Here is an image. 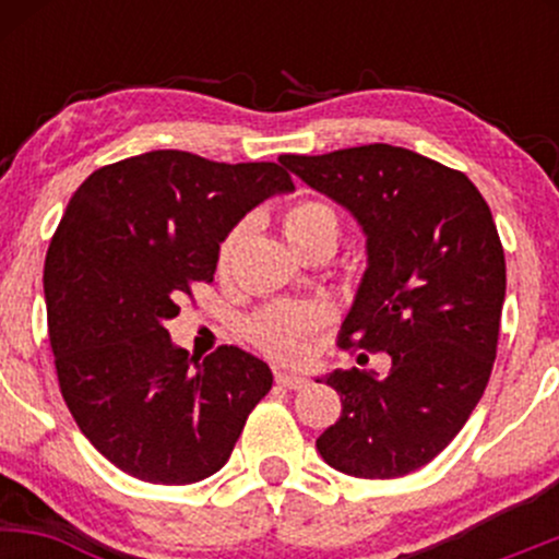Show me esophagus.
Listing matches in <instances>:
<instances>
[{
  "mask_svg": "<svg viewBox=\"0 0 559 559\" xmlns=\"http://www.w3.org/2000/svg\"><path fill=\"white\" fill-rule=\"evenodd\" d=\"M275 383L288 389V391H299V389L307 386V378L297 376V373H275Z\"/></svg>",
  "mask_w": 559,
  "mask_h": 559,
  "instance_id": "34e87169",
  "label": "esophagus"
}]
</instances>
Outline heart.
<instances>
[{"label": "heart", "instance_id": "heart-1", "mask_svg": "<svg viewBox=\"0 0 559 559\" xmlns=\"http://www.w3.org/2000/svg\"><path fill=\"white\" fill-rule=\"evenodd\" d=\"M281 228L294 249L301 243L318 239V236H333L338 239V217L329 204L318 202V199H297V202L286 204L281 213ZM243 228L234 226L223 236L221 247H217V271L226 273L234 260L236 247H239ZM329 323V312L318 305H307V301H273V305L262 307L247 320V338L265 352L267 357L278 362H299L305 360L310 352L312 338L318 331Z\"/></svg>", "mask_w": 559, "mask_h": 559}]
</instances>
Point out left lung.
<instances>
[{
  "instance_id": "8db88e82",
  "label": "left lung",
  "mask_w": 559,
  "mask_h": 559,
  "mask_svg": "<svg viewBox=\"0 0 559 559\" xmlns=\"http://www.w3.org/2000/svg\"><path fill=\"white\" fill-rule=\"evenodd\" d=\"M278 159L368 236V271L338 346L391 357L386 376H325L342 415L318 452L349 476L402 478L460 433L489 383L507 286L491 210L465 173L402 146Z\"/></svg>"
}]
</instances>
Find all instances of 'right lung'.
I'll list each match as a JSON object with an SVG mask.
<instances>
[{"label":"right lung","instance_id":"add662e5","mask_svg":"<svg viewBox=\"0 0 559 559\" xmlns=\"http://www.w3.org/2000/svg\"><path fill=\"white\" fill-rule=\"evenodd\" d=\"M292 189L278 163L157 150L94 170L70 199L44 262L57 381L83 436L128 476H213L271 391V368L239 346L191 368L165 320L213 284L223 236Z\"/></svg>","mask_w":559,"mask_h":559}]
</instances>
